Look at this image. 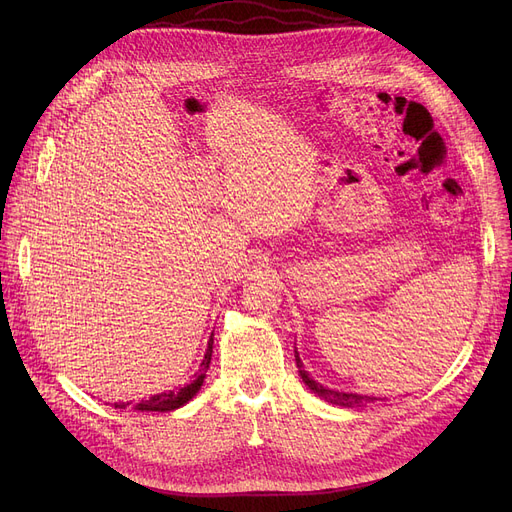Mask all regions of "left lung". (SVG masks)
I'll return each instance as SVG.
<instances>
[{
	"label": "left lung",
	"instance_id": "obj_1",
	"mask_svg": "<svg viewBox=\"0 0 512 512\" xmlns=\"http://www.w3.org/2000/svg\"><path fill=\"white\" fill-rule=\"evenodd\" d=\"M294 359H297V367H299V375L303 378L305 386L315 394L319 396L321 400L330 402V405H336V407H344V409H355V407H365L369 405V402H375V400H382V398H375V396H365V394H357V392H340V390H332L328 386H321L319 382H315L309 371H305V365L299 357V351L294 348Z\"/></svg>",
	"mask_w": 512,
	"mask_h": 512
}]
</instances>
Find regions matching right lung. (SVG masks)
<instances>
[{
	"mask_svg": "<svg viewBox=\"0 0 512 512\" xmlns=\"http://www.w3.org/2000/svg\"><path fill=\"white\" fill-rule=\"evenodd\" d=\"M211 353H213V334L209 336V342H207V351H205V357L201 361V367H199V373L197 378L186 384L184 388L180 390H170V392H161V394H155L147 400H141L134 405V409L137 411H157V413H166V411H174V409H180L184 407L188 400L195 398L197 392L201 390L203 386V380H205V373L209 369V363H211ZM126 405H130V402H116V409H124Z\"/></svg>",
	"mask_w": 512,
	"mask_h": 512,
	"instance_id": "obj_1",
	"label": "right lung"
}]
</instances>
